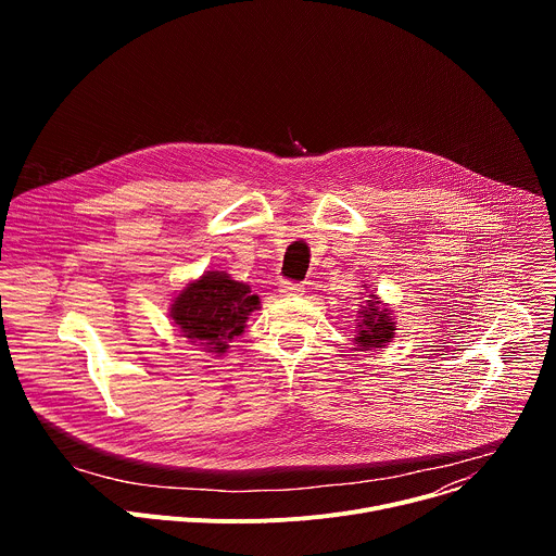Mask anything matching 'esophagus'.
Returning <instances> with one entry per match:
<instances>
[{
  "label": "esophagus",
  "mask_w": 556,
  "mask_h": 556,
  "mask_svg": "<svg viewBox=\"0 0 556 556\" xmlns=\"http://www.w3.org/2000/svg\"><path fill=\"white\" fill-rule=\"evenodd\" d=\"M279 292H281V296H301L305 292V288L301 283H281Z\"/></svg>",
  "instance_id": "esophagus-1"
}]
</instances>
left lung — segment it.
Masks as SVG:
<instances>
[{
  "label": "left lung",
  "instance_id": "1",
  "mask_svg": "<svg viewBox=\"0 0 556 556\" xmlns=\"http://www.w3.org/2000/svg\"><path fill=\"white\" fill-rule=\"evenodd\" d=\"M358 326L354 330V343L358 350L384 348L395 334V321L391 319V309L374 292L358 309Z\"/></svg>",
  "mask_w": 556,
  "mask_h": 556
}]
</instances>
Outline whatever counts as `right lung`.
I'll return each instance as SVG.
<instances>
[{
	"label": "right lung",
	"mask_w": 556,
	"mask_h": 556,
	"mask_svg": "<svg viewBox=\"0 0 556 556\" xmlns=\"http://www.w3.org/2000/svg\"><path fill=\"white\" fill-rule=\"evenodd\" d=\"M255 309H260V296L251 294V286L235 281L224 270H208L180 290L169 316L182 337L200 350L224 354L228 343L244 332Z\"/></svg>",
	"instance_id": "obj_1"
}]
</instances>
